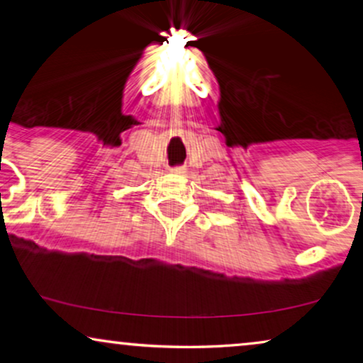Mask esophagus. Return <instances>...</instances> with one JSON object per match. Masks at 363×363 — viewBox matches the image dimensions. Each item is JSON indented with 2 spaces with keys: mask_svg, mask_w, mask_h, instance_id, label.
<instances>
[{
  "mask_svg": "<svg viewBox=\"0 0 363 363\" xmlns=\"http://www.w3.org/2000/svg\"><path fill=\"white\" fill-rule=\"evenodd\" d=\"M172 172H175V173H185V168H183V167H175V168H172Z\"/></svg>",
  "mask_w": 363,
  "mask_h": 363,
  "instance_id": "1",
  "label": "esophagus"
}]
</instances>
